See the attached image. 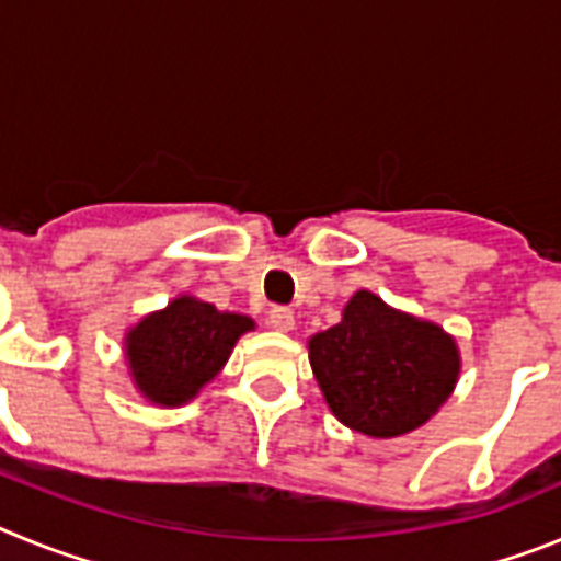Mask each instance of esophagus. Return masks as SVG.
<instances>
[{
	"instance_id": "1",
	"label": "esophagus",
	"mask_w": 561,
	"mask_h": 561,
	"mask_svg": "<svg viewBox=\"0 0 561 561\" xmlns=\"http://www.w3.org/2000/svg\"><path fill=\"white\" fill-rule=\"evenodd\" d=\"M270 325L275 331H291L295 329V311L291 309H284V306H275V309L270 311Z\"/></svg>"
}]
</instances>
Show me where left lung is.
I'll list each match as a JSON object with an SVG mask.
<instances>
[{
	"label": "left lung",
	"instance_id": "left-lung-1",
	"mask_svg": "<svg viewBox=\"0 0 561 561\" xmlns=\"http://www.w3.org/2000/svg\"><path fill=\"white\" fill-rule=\"evenodd\" d=\"M309 362L331 413L368 438L427 424L460 376L453 334L368 289L351 295L340 323L309 336Z\"/></svg>",
	"mask_w": 561,
	"mask_h": 561
}]
</instances>
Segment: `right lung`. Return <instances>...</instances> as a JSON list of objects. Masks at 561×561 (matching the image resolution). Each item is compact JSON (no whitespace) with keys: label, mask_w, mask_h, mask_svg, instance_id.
Masks as SVG:
<instances>
[{"label":"right lung","mask_w":561,"mask_h":561,"mask_svg":"<svg viewBox=\"0 0 561 561\" xmlns=\"http://www.w3.org/2000/svg\"><path fill=\"white\" fill-rule=\"evenodd\" d=\"M247 331H255L252 317L176 295L123 336L128 376L142 399L157 408H182L221 374Z\"/></svg>","instance_id":"obj_1"}]
</instances>
